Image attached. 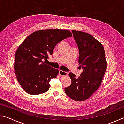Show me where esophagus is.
<instances>
[{
    "label": "esophagus",
    "instance_id": "1",
    "mask_svg": "<svg viewBox=\"0 0 124 124\" xmlns=\"http://www.w3.org/2000/svg\"><path fill=\"white\" fill-rule=\"evenodd\" d=\"M59 74L61 75V76H66L68 74V72H64V71L63 70H60L59 71Z\"/></svg>",
    "mask_w": 124,
    "mask_h": 124
}]
</instances>
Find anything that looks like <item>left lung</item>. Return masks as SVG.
<instances>
[{"instance_id": "1", "label": "left lung", "mask_w": 124, "mask_h": 124, "mask_svg": "<svg viewBox=\"0 0 124 124\" xmlns=\"http://www.w3.org/2000/svg\"><path fill=\"white\" fill-rule=\"evenodd\" d=\"M79 51V67L83 69L80 77L69 73L72 80L70 86L64 89L66 95L77 101L88 99L101 84L107 68L104 47L91 34L72 30Z\"/></svg>"}]
</instances>
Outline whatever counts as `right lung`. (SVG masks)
Wrapping results in <instances>:
<instances>
[{"instance_id":"obj_1","label":"right lung","mask_w":124,"mask_h":124,"mask_svg":"<svg viewBox=\"0 0 124 124\" xmlns=\"http://www.w3.org/2000/svg\"><path fill=\"white\" fill-rule=\"evenodd\" d=\"M72 36L66 29H42L28 35L18 46L14 70L18 83L27 93L37 95L49 90L50 81L56 78L59 71L43 60H47L57 44Z\"/></svg>"}]
</instances>
